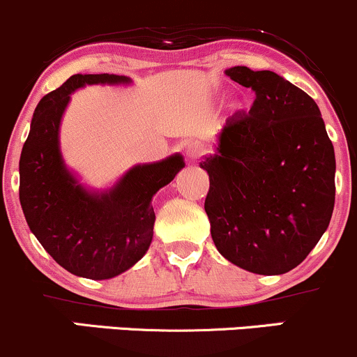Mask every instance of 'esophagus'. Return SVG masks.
<instances>
[{
	"label": "esophagus",
	"instance_id": "obj_1",
	"mask_svg": "<svg viewBox=\"0 0 357 357\" xmlns=\"http://www.w3.org/2000/svg\"><path fill=\"white\" fill-rule=\"evenodd\" d=\"M203 151H205V149H203L202 144L197 142V140H190V142L185 144V152L190 159H198L199 155L203 154Z\"/></svg>",
	"mask_w": 357,
	"mask_h": 357
}]
</instances>
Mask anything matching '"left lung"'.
I'll return each instance as SVG.
<instances>
[{
  "label": "left lung",
  "instance_id": "obj_1",
  "mask_svg": "<svg viewBox=\"0 0 357 357\" xmlns=\"http://www.w3.org/2000/svg\"><path fill=\"white\" fill-rule=\"evenodd\" d=\"M256 93L223 125L208 172L205 211L215 248L256 274L291 271L327 230L335 202V155L320 109L273 70H225Z\"/></svg>",
  "mask_w": 357,
  "mask_h": 357
}]
</instances>
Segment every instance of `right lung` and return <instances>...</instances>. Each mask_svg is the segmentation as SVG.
Returning a JSON list of instances; mask_svg holds the SVG:
<instances>
[{
  "label": "right lung",
  "mask_w": 357,
  "mask_h": 357,
  "mask_svg": "<svg viewBox=\"0 0 357 357\" xmlns=\"http://www.w3.org/2000/svg\"><path fill=\"white\" fill-rule=\"evenodd\" d=\"M116 74H74L37 105L20 155V203L33 236L76 276L108 280L127 271L151 245V199L185 167L179 154L130 169L113 190L88 193L64 167L59 123L69 95L84 84L128 83Z\"/></svg>",
  "instance_id": "add662e5"
}]
</instances>
